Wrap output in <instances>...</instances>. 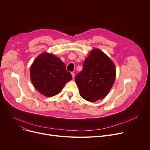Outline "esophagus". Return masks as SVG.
Returning <instances> with one entry per match:
<instances>
[{"instance_id": "34e87169", "label": "esophagus", "mask_w": 150, "mask_h": 150, "mask_svg": "<svg viewBox=\"0 0 150 150\" xmlns=\"http://www.w3.org/2000/svg\"><path fill=\"white\" fill-rule=\"evenodd\" d=\"M71 74H72V78H74V77H75V74H74V72H72V73H71Z\"/></svg>"}]
</instances>
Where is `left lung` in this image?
Returning <instances> with one entry per match:
<instances>
[{
  "label": "left lung",
  "mask_w": 150,
  "mask_h": 150,
  "mask_svg": "<svg viewBox=\"0 0 150 150\" xmlns=\"http://www.w3.org/2000/svg\"><path fill=\"white\" fill-rule=\"evenodd\" d=\"M116 76L115 65L106 54L92 50L83 63V68L75 76L80 96L95 102L104 98L112 87Z\"/></svg>",
  "instance_id": "left-lung-1"
}]
</instances>
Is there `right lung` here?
I'll return each mask as SVG.
<instances>
[{
  "instance_id": "1",
  "label": "right lung",
  "mask_w": 150,
  "mask_h": 150,
  "mask_svg": "<svg viewBox=\"0 0 150 150\" xmlns=\"http://www.w3.org/2000/svg\"><path fill=\"white\" fill-rule=\"evenodd\" d=\"M30 78L36 90L49 97L58 94L72 76L60 58L44 53L39 55L31 65Z\"/></svg>"
}]
</instances>
